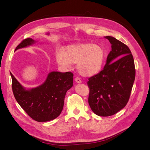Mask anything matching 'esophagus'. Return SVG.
<instances>
[{
  "instance_id": "34e87169",
  "label": "esophagus",
  "mask_w": 150,
  "mask_h": 150,
  "mask_svg": "<svg viewBox=\"0 0 150 150\" xmlns=\"http://www.w3.org/2000/svg\"><path fill=\"white\" fill-rule=\"evenodd\" d=\"M75 81L76 83H81V80L80 79V78L79 77H76V78H75Z\"/></svg>"
}]
</instances>
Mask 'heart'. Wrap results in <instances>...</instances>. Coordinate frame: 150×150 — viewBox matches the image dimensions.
<instances>
[{"label":"heart","instance_id":"obj_1","mask_svg":"<svg viewBox=\"0 0 150 150\" xmlns=\"http://www.w3.org/2000/svg\"><path fill=\"white\" fill-rule=\"evenodd\" d=\"M105 51L100 45L92 43H78L67 46L64 50L56 52L58 64L69 69L72 64H77L78 72L83 76H92L100 73L105 64Z\"/></svg>","mask_w":150,"mask_h":150}]
</instances>
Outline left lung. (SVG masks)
I'll use <instances>...</instances> for the list:
<instances>
[{"instance_id": "obj_1", "label": "left lung", "mask_w": 150, "mask_h": 150, "mask_svg": "<svg viewBox=\"0 0 150 150\" xmlns=\"http://www.w3.org/2000/svg\"><path fill=\"white\" fill-rule=\"evenodd\" d=\"M111 44L104 69L89 78V105L96 115H112L128 102L135 80L134 61L129 47L112 36H106Z\"/></svg>"}]
</instances>
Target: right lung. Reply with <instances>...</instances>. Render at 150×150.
I'll list each match as a JSON object with an SVG mask.
<instances>
[{
    "label": "right lung",
    "mask_w": 150,
    "mask_h": 150,
    "mask_svg": "<svg viewBox=\"0 0 150 150\" xmlns=\"http://www.w3.org/2000/svg\"><path fill=\"white\" fill-rule=\"evenodd\" d=\"M33 43V39H25L15 50ZM10 75L15 99L31 119L39 122H48L60 115L66 92L73 86L72 72H52L42 85L28 90L23 88L11 72Z\"/></svg>",
    "instance_id": "1"
}]
</instances>
